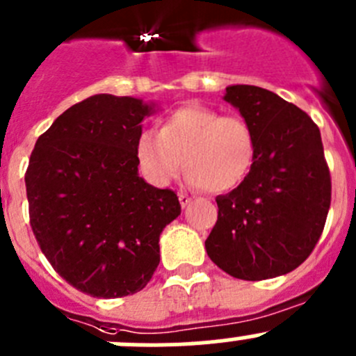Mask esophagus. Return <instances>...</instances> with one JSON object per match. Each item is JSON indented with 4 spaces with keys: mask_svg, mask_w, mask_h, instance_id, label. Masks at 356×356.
Returning <instances> with one entry per match:
<instances>
[{
    "mask_svg": "<svg viewBox=\"0 0 356 356\" xmlns=\"http://www.w3.org/2000/svg\"><path fill=\"white\" fill-rule=\"evenodd\" d=\"M178 200H179V204H181V207H186V206H190V202H192V197L186 195L185 192H179Z\"/></svg>",
    "mask_w": 356,
    "mask_h": 356,
    "instance_id": "1",
    "label": "esophagus"
}]
</instances>
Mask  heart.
<instances>
[{
  "instance_id": "heart-1",
  "label": "heart",
  "mask_w": 356,
  "mask_h": 356,
  "mask_svg": "<svg viewBox=\"0 0 356 356\" xmlns=\"http://www.w3.org/2000/svg\"><path fill=\"white\" fill-rule=\"evenodd\" d=\"M256 157L251 126L237 115H221L204 105H185L161 121L159 133L143 129L135 142L140 173L166 185L185 164L188 183L221 193L241 185Z\"/></svg>"
}]
</instances>
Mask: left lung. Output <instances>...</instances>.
Masks as SVG:
<instances>
[{
    "label": "left lung",
    "instance_id": "8db88e82",
    "mask_svg": "<svg viewBox=\"0 0 356 356\" xmlns=\"http://www.w3.org/2000/svg\"><path fill=\"white\" fill-rule=\"evenodd\" d=\"M223 98L251 126L256 157L244 181L216 197L207 256L235 279L286 275L312 254L330 207L320 129L306 112L265 88L235 84Z\"/></svg>",
    "mask_w": 356,
    "mask_h": 356
}]
</instances>
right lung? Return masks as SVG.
<instances>
[{
    "instance_id": "add662e5",
    "label": "right lung",
    "mask_w": 356,
    "mask_h": 356,
    "mask_svg": "<svg viewBox=\"0 0 356 356\" xmlns=\"http://www.w3.org/2000/svg\"><path fill=\"white\" fill-rule=\"evenodd\" d=\"M154 104L93 95L38 138L26 171L36 241L65 282L93 298L142 291L161 261L159 237L181 206L138 175L135 142Z\"/></svg>"
}]
</instances>
